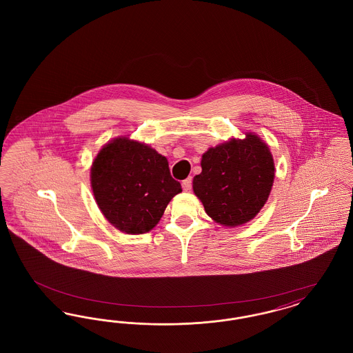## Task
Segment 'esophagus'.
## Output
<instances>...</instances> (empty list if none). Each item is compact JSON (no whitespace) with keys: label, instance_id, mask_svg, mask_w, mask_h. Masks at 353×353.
I'll use <instances>...</instances> for the list:
<instances>
[{"label":"esophagus","instance_id":"34e87169","mask_svg":"<svg viewBox=\"0 0 353 353\" xmlns=\"http://www.w3.org/2000/svg\"><path fill=\"white\" fill-rule=\"evenodd\" d=\"M183 189H184L185 192L192 189V177L185 179L184 181H183Z\"/></svg>","mask_w":353,"mask_h":353}]
</instances>
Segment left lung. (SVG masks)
<instances>
[{
    "instance_id": "1",
    "label": "left lung",
    "mask_w": 353,
    "mask_h": 353,
    "mask_svg": "<svg viewBox=\"0 0 353 353\" xmlns=\"http://www.w3.org/2000/svg\"><path fill=\"white\" fill-rule=\"evenodd\" d=\"M201 168L193 179V190L208 216L221 225L246 223L269 199L274 160L256 134L210 148L202 154Z\"/></svg>"
}]
</instances>
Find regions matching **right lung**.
<instances>
[{
	"instance_id": "right-lung-1",
	"label": "right lung",
	"mask_w": 353,
	"mask_h": 353,
	"mask_svg": "<svg viewBox=\"0 0 353 353\" xmlns=\"http://www.w3.org/2000/svg\"><path fill=\"white\" fill-rule=\"evenodd\" d=\"M91 185L104 217L127 234L150 232L183 190L164 156L127 137L101 148L92 163Z\"/></svg>"
}]
</instances>
